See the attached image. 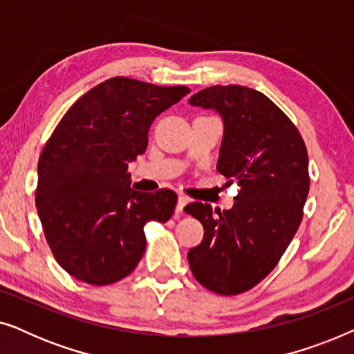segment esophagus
Returning <instances> with one entry per match:
<instances>
[{
	"label": "esophagus",
	"mask_w": 354,
	"mask_h": 354,
	"mask_svg": "<svg viewBox=\"0 0 354 354\" xmlns=\"http://www.w3.org/2000/svg\"><path fill=\"white\" fill-rule=\"evenodd\" d=\"M187 203H188V200H187V196H178V200H177V206H176V214L178 216V214H182L183 212V207L187 206Z\"/></svg>",
	"instance_id": "1"
}]
</instances>
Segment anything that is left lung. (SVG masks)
Here are the masks:
<instances>
[{"mask_svg": "<svg viewBox=\"0 0 354 354\" xmlns=\"http://www.w3.org/2000/svg\"><path fill=\"white\" fill-rule=\"evenodd\" d=\"M224 120L217 171L239 183L232 209L190 203L205 229L188 251L195 279L217 295L248 292L270 274L303 219L309 192L308 149L288 115L248 86L214 85L190 98Z\"/></svg>", "mask_w": 354, "mask_h": 354, "instance_id": "left-lung-1", "label": "left lung"}]
</instances>
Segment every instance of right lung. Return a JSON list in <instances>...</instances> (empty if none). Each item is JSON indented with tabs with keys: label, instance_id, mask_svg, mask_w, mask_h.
Segmentation results:
<instances>
[{
	"label": "right lung",
	"instance_id": "obj_1",
	"mask_svg": "<svg viewBox=\"0 0 354 354\" xmlns=\"http://www.w3.org/2000/svg\"><path fill=\"white\" fill-rule=\"evenodd\" d=\"M187 93L113 77L82 95L48 138L35 205L53 256L72 277L98 287L127 277L147 248L143 227L172 217L176 192H135L127 169L147 149L153 120Z\"/></svg>",
	"mask_w": 354,
	"mask_h": 354
}]
</instances>
